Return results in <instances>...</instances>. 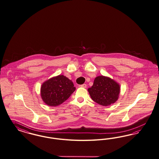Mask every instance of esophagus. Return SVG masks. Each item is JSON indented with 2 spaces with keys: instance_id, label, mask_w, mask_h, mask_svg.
<instances>
[{
  "instance_id": "1",
  "label": "esophagus",
  "mask_w": 159,
  "mask_h": 159,
  "mask_svg": "<svg viewBox=\"0 0 159 159\" xmlns=\"http://www.w3.org/2000/svg\"><path fill=\"white\" fill-rule=\"evenodd\" d=\"M80 87L83 88H86V87H87V85H86V84H83L80 85Z\"/></svg>"
}]
</instances>
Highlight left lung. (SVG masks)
<instances>
[{"label":"left lung","mask_w":159,"mask_h":159,"mask_svg":"<svg viewBox=\"0 0 159 159\" xmlns=\"http://www.w3.org/2000/svg\"><path fill=\"white\" fill-rule=\"evenodd\" d=\"M88 90L94 102L107 106L113 104L119 99L120 86L110 77L102 75L94 79L93 86Z\"/></svg>","instance_id":"left-lung-1"}]
</instances>
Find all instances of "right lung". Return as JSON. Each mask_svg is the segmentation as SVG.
I'll list each match as a JSON object with an SVG mask.
<instances>
[{"mask_svg":"<svg viewBox=\"0 0 159 159\" xmlns=\"http://www.w3.org/2000/svg\"><path fill=\"white\" fill-rule=\"evenodd\" d=\"M75 90L71 80L60 75L43 83L40 88V96L45 104L54 107L65 102Z\"/></svg>","mask_w":159,"mask_h":159,"instance_id":"obj_1","label":"right lung"}]
</instances>
